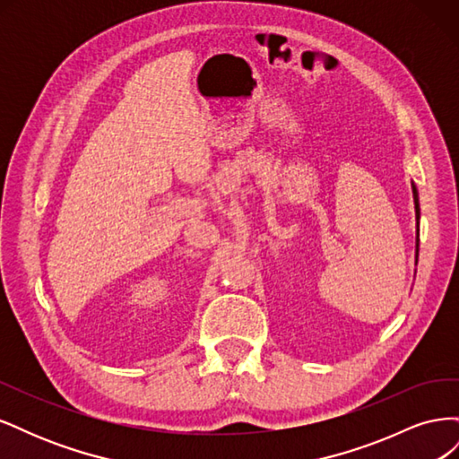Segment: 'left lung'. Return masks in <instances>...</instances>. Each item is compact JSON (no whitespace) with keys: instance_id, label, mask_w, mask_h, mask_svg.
<instances>
[{"instance_id":"1","label":"left lung","mask_w":459,"mask_h":459,"mask_svg":"<svg viewBox=\"0 0 459 459\" xmlns=\"http://www.w3.org/2000/svg\"><path fill=\"white\" fill-rule=\"evenodd\" d=\"M413 203H415V218L420 220V199H418V189L413 186ZM420 256V230H418V245H415V260Z\"/></svg>"}]
</instances>
